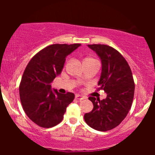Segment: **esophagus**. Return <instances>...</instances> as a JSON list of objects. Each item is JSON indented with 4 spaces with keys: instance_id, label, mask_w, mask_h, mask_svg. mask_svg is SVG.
I'll use <instances>...</instances> for the list:
<instances>
[{
    "instance_id": "obj_1",
    "label": "esophagus",
    "mask_w": 155,
    "mask_h": 155,
    "mask_svg": "<svg viewBox=\"0 0 155 155\" xmlns=\"http://www.w3.org/2000/svg\"><path fill=\"white\" fill-rule=\"evenodd\" d=\"M75 98H76V100H79V101H82V100H84V97L81 96V95H79V94H76V96H75Z\"/></svg>"
}]
</instances>
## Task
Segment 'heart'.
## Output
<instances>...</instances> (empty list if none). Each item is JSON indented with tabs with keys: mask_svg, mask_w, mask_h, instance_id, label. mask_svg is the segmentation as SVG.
I'll list each match as a JSON object with an SVG mask.
<instances>
[{
	"mask_svg": "<svg viewBox=\"0 0 155 155\" xmlns=\"http://www.w3.org/2000/svg\"><path fill=\"white\" fill-rule=\"evenodd\" d=\"M94 62H96V61L94 60L92 58H86L83 60V64L84 63H94Z\"/></svg>",
	"mask_w": 155,
	"mask_h": 155,
	"instance_id": "heart-1",
	"label": "heart"
}]
</instances>
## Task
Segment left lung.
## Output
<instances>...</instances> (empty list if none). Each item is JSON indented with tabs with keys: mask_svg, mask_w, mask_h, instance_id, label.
<instances>
[{
	"mask_svg": "<svg viewBox=\"0 0 155 155\" xmlns=\"http://www.w3.org/2000/svg\"><path fill=\"white\" fill-rule=\"evenodd\" d=\"M99 56L102 64L99 88L107 94L100 101L88 98L94 105L91 112L84 115L85 122L93 129L107 131L117 127L125 118L134 100V78L130 68L117 50L107 45H87Z\"/></svg>",
	"mask_w": 155,
	"mask_h": 155,
	"instance_id": "left-lung-1",
	"label": "left lung"
}]
</instances>
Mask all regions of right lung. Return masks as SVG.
<instances>
[{
  "label": "right lung",
  "instance_id": "right-lung-1",
  "mask_svg": "<svg viewBox=\"0 0 155 155\" xmlns=\"http://www.w3.org/2000/svg\"><path fill=\"white\" fill-rule=\"evenodd\" d=\"M81 44H53L32 58L25 70L19 85L21 106L28 117L42 127L58 124L67 107L75 97L73 93L61 94L51 83L63 70L66 58Z\"/></svg>",
  "mask_w": 155,
  "mask_h": 155
}]
</instances>
